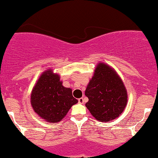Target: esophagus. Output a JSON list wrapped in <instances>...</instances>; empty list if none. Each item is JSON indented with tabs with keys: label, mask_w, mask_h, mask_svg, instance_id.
<instances>
[{
	"label": "esophagus",
	"mask_w": 158,
	"mask_h": 158,
	"mask_svg": "<svg viewBox=\"0 0 158 158\" xmlns=\"http://www.w3.org/2000/svg\"><path fill=\"white\" fill-rule=\"evenodd\" d=\"M78 101H79V103H80V104H83V103H84L83 98H79Z\"/></svg>",
	"instance_id": "1"
}]
</instances>
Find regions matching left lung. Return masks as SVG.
Segmentation results:
<instances>
[{"label": "left lung", "mask_w": 158, "mask_h": 158, "mask_svg": "<svg viewBox=\"0 0 158 158\" xmlns=\"http://www.w3.org/2000/svg\"><path fill=\"white\" fill-rule=\"evenodd\" d=\"M86 107L101 122L113 120L123 113L127 101V91L120 77L104 63H99L85 90Z\"/></svg>", "instance_id": "8db88e82"}]
</instances>
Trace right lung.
<instances>
[{"instance_id": "add662e5", "label": "right lung", "mask_w": 158, "mask_h": 158, "mask_svg": "<svg viewBox=\"0 0 158 158\" xmlns=\"http://www.w3.org/2000/svg\"><path fill=\"white\" fill-rule=\"evenodd\" d=\"M31 105L39 117L49 123H57L78 101L72 90L60 81L58 74L48 70L39 77L31 93Z\"/></svg>"}]
</instances>
